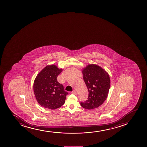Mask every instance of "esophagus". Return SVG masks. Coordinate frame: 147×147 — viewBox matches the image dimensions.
<instances>
[{
    "mask_svg": "<svg viewBox=\"0 0 147 147\" xmlns=\"http://www.w3.org/2000/svg\"><path fill=\"white\" fill-rule=\"evenodd\" d=\"M71 93L73 94H75V95H76L77 94V92H76L75 90L73 91L72 92H71Z\"/></svg>",
    "mask_w": 147,
    "mask_h": 147,
    "instance_id": "34e87169",
    "label": "esophagus"
}]
</instances>
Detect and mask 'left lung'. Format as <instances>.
Segmentation results:
<instances>
[{
	"mask_svg": "<svg viewBox=\"0 0 147 147\" xmlns=\"http://www.w3.org/2000/svg\"><path fill=\"white\" fill-rule=\"evenodd\" d=\"M82 73L89 94L86 101L81 102V106L87 109L97 108L107 98L111 86L109 75L101 67L94 64L88 65Z\"/></svg>",
	"mask_w": 147,
	"mask_h": 147,
	"instance_id": "8db88e82",
	"label": "left lung"
}]
</instances>
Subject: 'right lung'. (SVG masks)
Returning a JSON list of instances; mask_svg holds the SVG:
<instances>
[{"instance_id": "right-lung-1", "label": "right lung", "mask_w": 147, "mask_h": 147, "mask_svg": "<svg viewBox=\"0 0 147 147\" xmlns=\"http://www.w3.org/2000/svg\"><path fill=\"white\" fill-rule=\"evenodd\" d=\"M63 71L55 65H49L42 70L35 79L33 89L35 97L40 106L55 109L63 106L68 93L57 77Z\"/></svg>"}]
</instances>
